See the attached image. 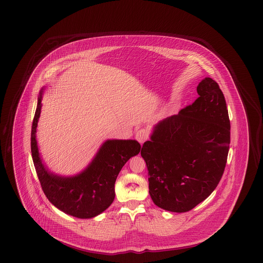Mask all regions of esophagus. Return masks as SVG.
I'll use <instances>...</instances> for the list:
<instances>
[{
    "mask_svg": "<svg viewBox=\"0 0 263 263\" xmlns=\"http://www.w3.org/2000/svg\"><path fill=\"white\" fill-rule=\"evenodd\" d=\"M135 138L140 144H143L145 141H147L149 139V131L145 128H141L136 132Z\"/></svg>",
    "mask_w": 263,
    "mask_h": 263,
    "instance_id": "esophagus-1",
    "label": "esophagus"
}]
</instances>
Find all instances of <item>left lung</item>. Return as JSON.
<instances>
[{
	"label": "left lung",
	"instance_id": "8db88e82",
	"mask_svg": "<svg viewBox=\"0 0 263 263\" xmlns=\"http://www.w3.org/2000/svg\"><path fill=\"white\" fill-rule=\"evenodd\" d=\"M196 100L155 126L141 156L154 203L171 212L190 211L205 200L225 171L231 124L225 97L211 78L202 80Z\"/></svg>",
	"mask_w": 263,
	"mask_h": 263
}]
</instances>
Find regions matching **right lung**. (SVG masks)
I'll use <instances>...</instances> for the list:
<instances>
[{"label":"right lung","instance_id":"right-lung-1","mask_svg":"<svg viewBox=\"0 0 263 263\" xmlns=\"http://www.w3.org/2000/svg\"><path fill=\"white\" fill-rule=\"evenodd\" d=\"M42 90L31 127V155L42 190L51 203L68 215L93 218L106 210L115 197L114 184L126 162L139 154L135 140H107L80 175L63 177L53 175L41 162L36 142V127L41 111Z\"/></svg>","mask_w":263,"mask_h":263}]
</instances>
